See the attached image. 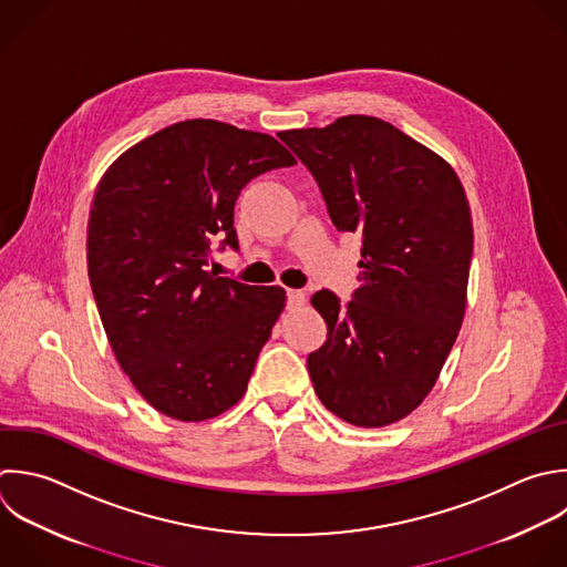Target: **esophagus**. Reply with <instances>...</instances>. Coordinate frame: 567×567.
I'll return each instance as SVG.
<instances>
[{"mask_svg": "<svg viewBox=\"0 0 567 567\" xmlns=\"http://www.w3.org/2000/svg\"><path fill=\"white\" fill-rule=\"evenodd\" d=\"M288 308H301L306 303V292L303 290H288Z\"/></svg>", "mask_w": 567, "mask_h": 567, "instance_id": "esophagus-1", "label": "esophagus"}]
</instances>
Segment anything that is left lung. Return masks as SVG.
I'll return each mask as SVG.
<instances>
[{"label": "left lung", "mask_w": 567, "mask_h": 567, "mask_svg": "<svg viewBox=\"0 0 567 567\" xmlns=\"http://www.w3.org/2000/svg\"><path fill=\"white\" fill-rule=\"evenodd\" d=\"M279 140L317 179L337 230L363 239L352 301L312 295L328 326L308 354L315 392L352 425L396 423L430 394L463 323L474 241L465 190L443 157L379 117Z\"/></svg>", "instance_id": "8db88e82"}]
</instances>
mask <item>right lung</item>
I'll return each mask as SVG.
<instances>
[{"mask_svg":"<svg viewBox=\"0 0 567 567\" xmlns=\"http://www.w3.org/2000/svg\"><path fill=\"white\" fill-rule=\"evenodd\" d=\"M295 164L270 135L186 120L122 153L100 179L89 277L122 370L157 412L206 421L244 396L286 290L206 266L215 239L239 248L233 217L246 184Z\"/></svg>","mask_w":567,"mask_h":567,"instance_id":"right-lung-1","label":"right lung"}]
</instances>
